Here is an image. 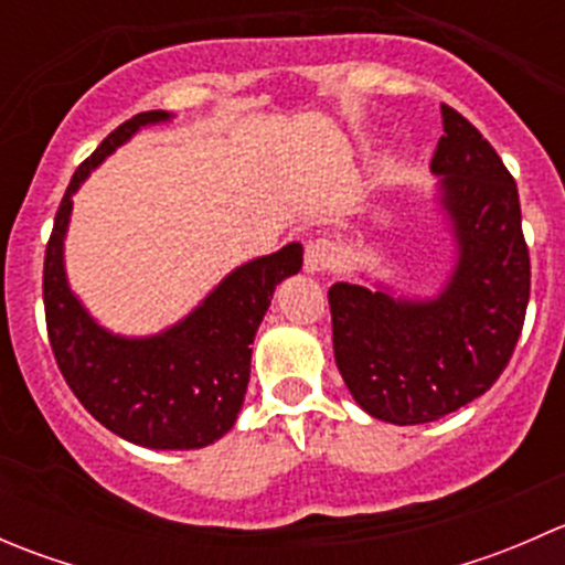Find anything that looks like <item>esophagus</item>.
Listing matches in <instances>:
<instances>
[{
	"instance_id": "esophagus-1",
	"label": "esophagus",
	"mask_w": 565,
	"mask_h": 565,
	"mask_svg": "<svg viewBox=\"0 0 565 565\" xmlns=\"http://www.w3.org/2000/svg\"><path fill=\"white\" fill-rule=\"evenodd\" d=\"M339 262V246L333 241L317 237L306 246V270L309 273H328Z\"/></svg>"
}]
</instances>
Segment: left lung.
<instances>
[{"label": "left lung", "instance_id": "1", "mask_svg": "<svg viewBox=\"0 0 565 565\" xmlns=\"http://www.w3.org/2000/svg\"><path fill=\"white\" fill-rule=\"evenodd\" d=\"M431 172L457 262L435 298L385 287L328 289L335 366L352 398L388 424H429L487 393L525 324L530 256L514 177L457 108L443 104Z\"/></svg>", "mask_w": 565, "mask_h": 565}]
</instances>
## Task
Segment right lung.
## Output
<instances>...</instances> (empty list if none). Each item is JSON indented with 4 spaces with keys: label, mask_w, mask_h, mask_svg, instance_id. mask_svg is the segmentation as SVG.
Returning <instances> with one entry per match:
<instances>
[{
    "label": "right lung",
    "mask_w": 565,
    "mask_h": 565,
    "mask_svg": "<svg viewBox=\"0 0 565 565\" xmlns=\"http://www.w3.org/2000/svg\"><path fill=\"white\" fill-rule=\"evenodd\" d=\"M172 119L141 111L114 128L76 169L45 246L43 303L51 350L62 377L95 420L136 446L191 451L235 426L250 377V344L276 284L303 267V246L235 267L185 319L156 335L128 339L95 322L65 276V235L73 193L89 172L145 125Z\"/></svg>",
    "instance_id": "right-lung-1"
}]
</instances>
